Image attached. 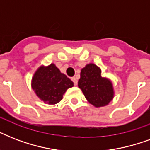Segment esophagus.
Segmentation results:
<instances>
[{
  "label": "esophagus",
  "mask_w": 150,
  "mask_h": 150,
  "mask_svg": "<svg viewBox=\"0 0 150 150\" xmlns=\"http://www.w3.org/2000/svg\"><path fill=\"white\" fill-rule=\"evenodd\" d=\"M71 80H72L73 82H74V84H75V86H76V85L78 84V79H77V78H76V77L71 78Z\"/></svg>",
  "instance_id": "obj_1"
}]
</instances>
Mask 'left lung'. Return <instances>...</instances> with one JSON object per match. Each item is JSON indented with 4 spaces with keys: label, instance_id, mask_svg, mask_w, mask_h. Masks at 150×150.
<instances>
[{
    "label": "left lung",
    "instance_id": "8db88e82",
    "mask_svg": "<svg viewBox=\"0 0 150 150\" xmlns=\"http://www.w3.org/2000/svg\"><path fill=\"white\" fill-rule=\"evenodd\" d=\"M78 86L82 89L85 97L96 107H103L114 97L111 82L102 77L101 70L94 64H87L82 68Z\"/></svg>",
    "mask_w": 150,
    "mask_h": 150
}]
</instances>
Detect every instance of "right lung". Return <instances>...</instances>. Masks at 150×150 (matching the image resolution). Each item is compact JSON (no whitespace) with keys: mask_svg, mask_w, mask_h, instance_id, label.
I'll return each instance as SVG.
<instances>
[{"mask_svg":"<svg viewBox=\"0 0 150 150\" xmlns=\"http://www.w3.org/2000/svg\"><path fill=\"white\" fill-rule=\"evenodd\" d=\"M73 86L72 81L62 74L54 64L39 68L32 82V87L36 95L48 104L60 102L66 90Z\"/></svg>","mask_w":150,"mask_h":150,"instance_id":"obj_1","label":"right lung"}]
</instances>
